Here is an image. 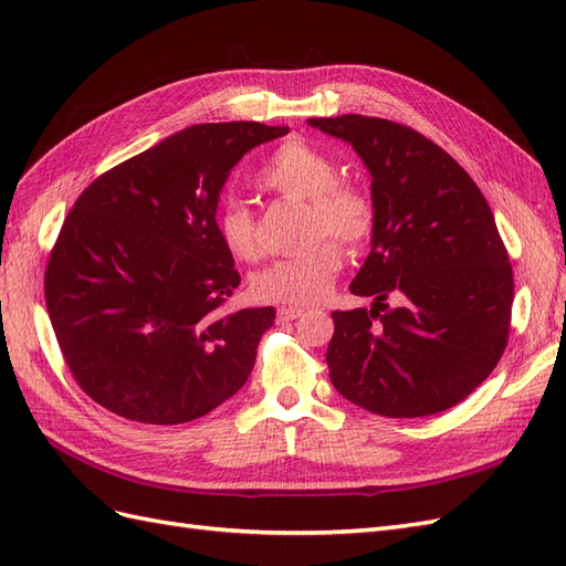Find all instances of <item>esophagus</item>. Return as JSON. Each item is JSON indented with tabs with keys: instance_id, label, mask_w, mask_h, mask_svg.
<instances>
[{
	"instance_id": "34e87169",
	"label": "esophagus",
	"mask_w": 566,
	"mask_h": 566,
	"mask_svg": "<svg viewBox=\"0 0 566 566\" xmlns=\"http://www.w3.org/2000/svg\"><path fill=\"white\" fill-rule=\"evenodd\" d=\"M276 314H279V321H295L304 314V310H300V306H281Z\"/></svg>"
}]
</instances>
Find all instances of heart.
<instances>
[{
    "instance_id": "obj_1",
    "label": "heart",
    "mask_w": 566,
    "mask_h": 566,
    "mask_svg": "<svg viewBox=\"0 0 566 566\" xmlns=\"http://www.w3.org/2000/svg\"><path fill=\"white\" fill-rule=\"evenodd\" d=\"M337 177V163L302 142H287L273 150L256 172V184L264 191L306 205V238L316 241L306 252L285 256L254 273L252 293L256 300L293 306L321 302L331 293L345 264V250L339 241L347 248H361L370 241L378 221L373 196L361 184ZM217 233L235 260L256 262L262 256L256 221L245 202L229 200L221 208ZM331 234L338 241H334L336 237L331 239Z\"/></svg>"
}]
</instances>
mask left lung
I'll use <instances>...</instances> for the list:
<instances>
[{
    "instance_id": "1",
    "label": "left lung",
    "mask_w": 566,
    "mask_h": 566,
    "mask_svg": "<svg viewBox=\"0 0 566 566\" xmlns=\"http://www.w3.org/2000/svg\"><path fill=\"white\" fill-rule=\"evenodd\" d=\"M373 177V250L349 290L373 310L333 312L325 352L342 397L385 418L441 413L482 385L507 347L515 279L486 198L447 150L368 115L312 117ZM389 296L400 306L388 310Z\"/></svg>"
}]
</instances>
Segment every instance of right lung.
<instances>
[{
  "label": "right lung",
  "mask_w": 566,
  "mask_h": 566,
  "mask_svg": "<svg viewBox=\"0 0 566 566\" xmlns=\"http://www.w3.org/2000/svg\"><path fill=\"white\" fill-rule=\"evenodd\" d=\"M283 134L193 125L80 193L49 252L44 297L71 375L98 406L181 424L245 385L276 312L227 310L241 273L214 214L231 167Z\"/></svg>",
  "instance_id": "obj_1"
}]
</instances>
